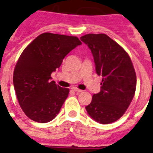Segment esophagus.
Returning a JSON list of instances; mask_svg holds the SVG:
<instances>
[{"instance_id": "esophagus-1", "label": "esophagus", "mask_w": 153, "mask_h": 153, "mask_svg": "<svg viewBox=\"0 0 153 153\" xmlns=\"http://www.w3.org/2000/svg\"><path fill=\"white\" fill-rule=\"evenodd\" d=\"M72 90H74V91L76 92V93H80V92H82V91H83V90H79V89L76 88V87H74V88H72Z\"/></svg>"}]
</instances>
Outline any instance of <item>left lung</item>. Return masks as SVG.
Segmentation results:
<instances>
[{
  "instance_id": "left-lung-1",
  "label": "left lung",
  "mask_w": 153,
  "mask_h": 153,
  "mask_svg": "<svg viewBox=\"0 0 153 153\" xmlns=\"http://www.w3.org/2000/svg\"><path fill=\"white\" fill-rule=\"evenodd\" d=\"M80 40L91 51L96 72L102 77L100 91L93 94L86 112L97 123H111L125 113L134 97V67L123 48L106 34L89 33Z\"/></svg>"
}]
</instances>
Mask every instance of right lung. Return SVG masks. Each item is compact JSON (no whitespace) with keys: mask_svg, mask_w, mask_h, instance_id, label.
<instances>
[{"mask_svg":"<svg viewBox=\"0 0 153 153\" xmlns=\"http://www.w3.org/2000/svg\"><path fill=\"white\" fill-rule=\"evenodd\" d=\"M81 44L76 36L44 33L23 51L13 71V83L19 104L30 120L45 123L57 116L69 89L51 81V74Z\"/></svg>","mask_w":153,"mask_h":153,"instance_id":"obj_1","label":"right lung"}]
</instances>
